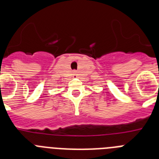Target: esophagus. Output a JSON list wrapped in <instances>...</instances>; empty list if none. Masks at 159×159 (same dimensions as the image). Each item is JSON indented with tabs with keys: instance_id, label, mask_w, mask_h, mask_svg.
I'll use <instances>...</instances> for the list:
<instances>
[{
	"instance_id": "34e87169",
	"label": "esophagus",
	"mask_w": 159,
	"mask_h": 159,
	"mask_svg": "<svg viewBox=\"0 0 159 159\" xmlns=\"http://www.w3.org/2000/svg\"><path fill=\"white\" fill-rule=\"evenodd\" d=\"M74 73H75V72H74Z\"/></svg>"
}]
</instances>
